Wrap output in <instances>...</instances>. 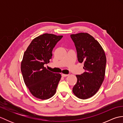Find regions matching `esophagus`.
<instances>
[{
	"label": "esophagus",
	"mask_w": 123,
	"mask_h": 123,
	"mask_svg": "<svg viewBox=\"0 0 123 123\" xmlns=\"http://www.w3.org/2000/svg\"><path fill=\"white\" fill-rule=\"evenodd\" d=\"M61 75H62V77H67V76H68V74H61Z\"/></svg>",
	"instance_id": "1"
}]
</instances>
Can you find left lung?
Masks as SVG:
<instances>
[{"instance_id": "8db88e82", "label": "left lung", "mask_w": 123, "mask_h": 123, "mask_svg": "<svg viewBox=\"0 0 123 123\" xmlns=\"http://www.w3.org/2000/svg\"><path fill=\"white\" fill-rule=\"evenodd\" d=\"M74 43L78 60L84 63L85 72L76 75L77 82L72 91L78 98L86 99L95 95L104 80L106 57L97 41L88 33L70 35Z\"/></svg>"}]
</instances>
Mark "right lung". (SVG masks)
I'll return each mask as SVG.
<instances>
[{
    "label": "right lung",
    "mask_w": 123,
    "mask_h": 123,
    "mask_svg": "<svg viewBox=\"0 0 123 123\" xmlns=\"http://www.w3.org/2000/svg\"><path fill=\"white\" fill-rule=\"evenodd\" d=\"M62 37L44 34L34 39L24 52L21 63L23 79L36 98L45 100L56 92L61 75L49 71L44 65L49 62L52 50Z\"/></svg>",
    "instance_id": "obj_1"
}]
</instances>
